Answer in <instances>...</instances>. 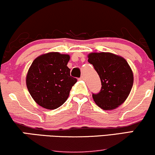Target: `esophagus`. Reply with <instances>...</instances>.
Masks as SVG:
<instances>
[{
  "label": "esophagus",
  "instance_id": "obj_1",
  "mask_svg": "<svg viewBox=\"0 0 155 155\" xmlns=\"http://www.w3.org/2000/svg\"><path fill=\"white\" fill-rule=\"evenodd\" d=\"M79 79H80V80H85V78H84V76H81V77L79 78Z\"/></svg>",
  "mask_w": 155,
  "mask_h": 155
}]
</instances>
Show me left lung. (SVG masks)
I'll list each match as a JSON object with an SVG mask.
<instances>
[{
    "label": "left lung",
    "mask_w": 155,
    "mask_h": 155,
    "mask_svg": "<svg viewBox=\"0 0 155 155\" xmlns=\"http://www.w3.org/2000/svg\"><path fill=\"white\" fill-rule=\"evenodd\" d=\"M88 61L99 74L101 89L93 94L94 101L104 110H112L124 103L133 86L134 76L126 60L111 53H91Z\"/></svg>",
    "instance_id": "obj_1"
}]
</instances>
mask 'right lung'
Segmentation results:
<instances>
[{
	"label": "right lung",
	"instance_id": "right-lung-1",
	"mask_svg": "<svg viewBox=\"0 0 155 155\" xmlns=\"http://www.w3.org/2000/svg\"><path fill=\"white\" fill-rule=\"evenodd\" d=\"M69 55L50 52L37 57L29 68L26 86L39 106L47 109L61 107L77 79L70 75Z\"/></svg>",
	"mask_w": 155,
	"mask_h": 155
}]
</instances>
